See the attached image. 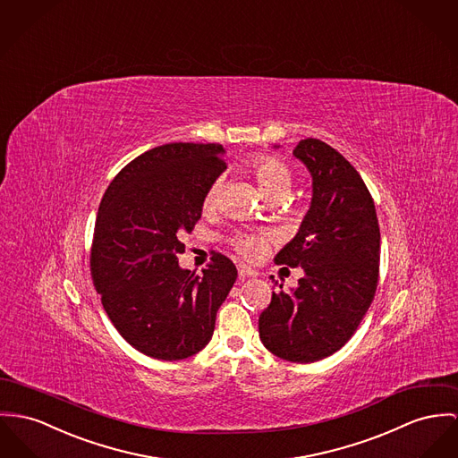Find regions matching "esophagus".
Returning a JSON list of instances; mask_svg holds the SVG:
<instances>
[{
	"mask_svg": "<svg viewBox=\"0 0 458 458\" xmlns=\"http://www.w3.org/2000/svg\"><path fill=\"white\" fill-rule=\"evenodd\" d=\"M258 276V272L256 270H252V268H249L246 265H239V277L241 279H247V277H256Z\"/></svg>",
	"mask_w": 458,
	"mask_h": 458,
	"instance_id": "34e87169",
	"label": "esophagus"
}]
</instances>
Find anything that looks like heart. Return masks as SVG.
<instances>
[{
	"instance_id": "heart-1",
	"label": "heart",
	"mask_w": 458,
	"mask_h": 458,
	"mask_svg": "<svg viewBox=\"0 0 458 458\" xmlns=\"http://www.w3.org/2000/svg\"><path fill=\"white\" fill-rule=\"evenodd\" d=\"M252 176L256 179L259 190L268 197H287L291 193V188L294 184V173L293 169L276 157L270 155H258L252 164H250ZM223 190V177H217L209 190L206 191L204 197V208L206 209H214L219 195ZM235 249L247 258V259H256L261 256V252L267 247V239L263 235L256 233H241L233 239Z\"/></svg>"
}]
</instances>
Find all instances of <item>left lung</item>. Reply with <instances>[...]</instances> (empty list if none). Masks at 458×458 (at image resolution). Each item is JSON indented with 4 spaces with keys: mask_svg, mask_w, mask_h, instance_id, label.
Instances as JSON below:
<instances>
[{
    "mask_svg": "<svg viewBox=\"0 0 458 458\" xmlns=\"http://www.w3.org/2000/svg\"><path fill=\"white\" fill-rule=\"evenodd\" d=\"M293 155L312 176V202L296 237L276 256L301 267L298 287L272 293L259 338L277 357L316 362L340 351L366 316L378 285L380 228L359 173L335 148L301 140Z\"/></svg>",
    "mask_w": 458,
    "mask_h": 458,
    "instance_id": "1",
    "label": "left lung"
}]
</instances>
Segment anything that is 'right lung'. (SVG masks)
Segmentation results:
<instances>
[{
    "label": "right lung",
    "instance_id": "obj_1",
    "mask_svg": "<svg viewBox=\"0 0 458 458\" xmlns=\"http://www.w3.org/2000/svg\"><path fill=\"white\" fill-rule=\"evenodd\" d=\"M223 155L216 142L157 146L127 164L101 200L90 250L94 285L116 331L153 359L200 352L237 279L235 265L219 252L202 276L177 263L182 235L226 169Z\"/></svg>",
    "mask_w": 458,
    "mask_h": 458
}]
</instances>
